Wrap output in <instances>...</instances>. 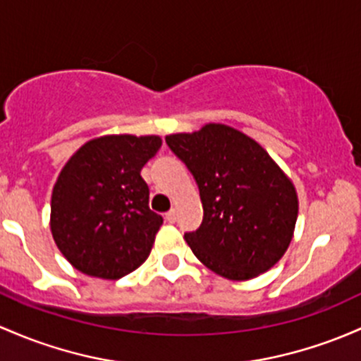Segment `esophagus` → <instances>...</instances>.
<instances>
[{
  "label": "esophagus",
  "mask_w": 361,
  "mask_h": 361,
  "mask_svg": "<svg viewBox=\"0 0 361 361\" xmlns=\"http://www.w3.org/2000/svg\"><path fill=\"white\" fill-rule=\"evenodd\" d=\"M176 209H171V211H168L166 212V221L168 223H174L176 221Z\"/></svg>",
  "instance_id": "obj_1"
}]
</instances>
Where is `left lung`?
<instances>
[{"instance_id": "8db88e82", "label": "left lung", "mask_w": 361, "mask_h": 361, "mask_svg": "<svg viewBox=\"0 0 361 361\" xmlns=\"http://www.w3.org/2000/svg\"><path fill=\"white\" fill-rule=\"evenodd\" d=\"M193 174L202 225L185 240L209 270L249 280L270 270L290 244L298 219L294 185L257 142L225 124L166 136Z\"/></svg>"}]
</instances>
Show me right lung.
<instances>
[{
	"instance_id": "add662e5",
	"label": "right lung",
	"mask_w": 361,
	"mask_h": 361,
	"mask_svg": "<svg viewBox=\"0 0 361 361\" xmlns=\"http://www.w3.org/2000/svg\"><path fill=\"white\" fill-rule=\"evenodd\" d=\"M161 145L159 136H102L63 166L51 193V233L75 270L117 280L149 257L162 216L149 207L140 171Z\"/></svg>"
}]
</instances>
